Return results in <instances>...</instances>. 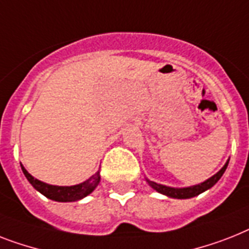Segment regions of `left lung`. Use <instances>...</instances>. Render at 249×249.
I'll return each mask as SVG.
<instances>
[{"label":"left lung","instance_id":"1","mask_svg":"<svg viewBox=\"0 0 249 249\" xmlns=\"http://www.w3.org/2000/svg\"><path fill=\"white\" fill-rule=\"evenodd\" d=\"M229 160L225 162L221 169H220L215 175H212L211 178H209L207 180L202 181L199 184H196V185H191V187H184V188H174V187H167V185H163V184H159L156 181L149 180L148 178H145V181L148 183V185L152 188L153 191L159 192L161 195L166 196L169 198H177V199H187V198L196 197V196L201 195L203 192H206L207 189L212 188L217 181L220 180V178L223 177V174L225 173L226 167H228V163H229Z\"/></svg>","mask_w":249,"mask_h":249}]
</instances>
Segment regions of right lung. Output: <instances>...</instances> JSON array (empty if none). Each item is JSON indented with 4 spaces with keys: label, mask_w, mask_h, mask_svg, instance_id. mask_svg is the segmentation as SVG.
Wrapping results in <instances>:
<instances>
[{
    "label": "right lung",
    "mask_w": 249,
    "mask_h": 249,
    "mask_svg": "<svg viewBox=\"0 0 249 249\" xmlns=\"http://www.w3.org/2000/svg\"><path fill=\"white\" fill-rule=\"evenodd\" d=\"M21 170H23L25 178L33 185L36 191L42 193L44 197L50 198V199L56 202H75L79 201V199H83L84 197L90 195L101 181L100 170L97 171L94 175H92L89 179H87L86 181L75 184V185H52V184L43 183V181L38 180L34 177H32L23 165H21Z\"/></svg>",
    "instance_id": "add662e5"
}]
</instances>
